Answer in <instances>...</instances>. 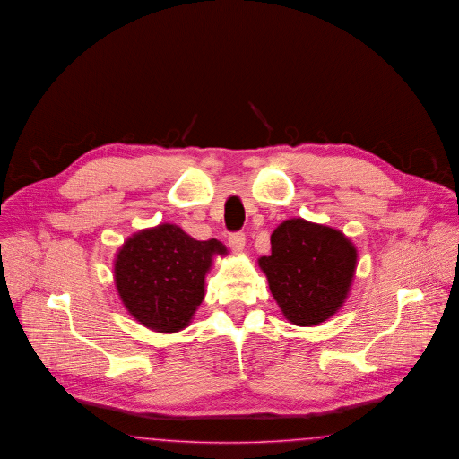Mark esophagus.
Segmentation results:
<instances>
[{
    "label": "esophagus",
    "mask_w": 459,
    "mask_h": 459,
    "mask_svg": "<svg viewBox=\"0 0 459 459\" xmlns=\"http://www.w3.org/2000/svg\"><path fill=\"white\" fill-rule=\"evenodd\" d=\"M229 246L232 247L234 253H240V251L244 249V246H246V236H244V232H234V234H230V236H229Z\"/></svg>",
    "instance_id": "34e87169"
}]
</instances>
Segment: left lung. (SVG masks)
I'll list each match as a JSON object with an SVG mask.
<instances>
[{"label": "left lung", "mask_w": 459, "mask_h": 459, "mask_svg": "<svg viewBox=\"0 0 459 459\" xmlns=\"http://www.w3.org/2000/svg\"><path fill=\"white\" fill-rule=\"evenodd\" d=\"M272 255L257 259L283 316L297 326H317L349 297L357 249L343 232L304 219L280 223Z\"/></svg>", "instance_id": "left-lung-1"}]
</instances>
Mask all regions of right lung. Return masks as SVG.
<instances>
[{
  "instance_id": "add662e5",
  "label": "right lung",
  "mask_w": 459,
  "mask_h": 459,
  "mask_svg": "<svg viewBox=\"0 0 459 459\" xmlns=\"http://www.w3.org/2000/svg\"><path fill=\"white\" fill-rule=\"evenodd\" d=\"M215 256H227L221 240H196L174 223L140 230L114 259L117 294L148 330L181 331L203 302L204 276Z\"/></svg>"
}]
</instances>
